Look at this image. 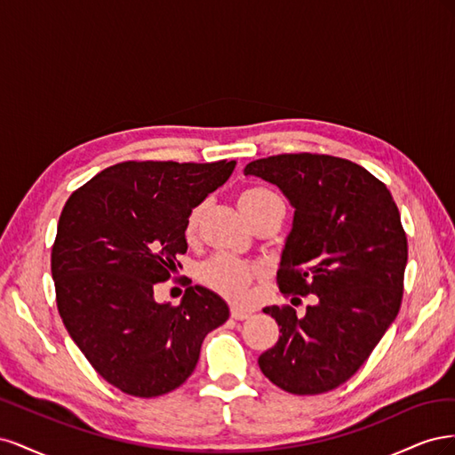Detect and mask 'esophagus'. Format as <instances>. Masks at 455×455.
Wrapping results in <instances>:
<instances>
[{
	"label": "esophagus",
	"instance_id": "obj_1",
	"mask_svg": "<svg viewBox=\"0 0 455 455\" xmlns=\"http://www.w3.org/2000/svg\"><path fill=\"white\" fill-rule=\"evenodd\" d=\"M249 316H251V311H246L243 307H231V319L244 321V319H249Z\"/></svg>",
	"mask_w": 455,
	"mask_h": 455
}]
</instances>
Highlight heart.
<instances>
[{
  "label": "heart",
  "mask_w": 455,
  "mask_h": 455,
  "mask_svg": "<svg viewBox=\"0 0 455 455\" xmlns=\"http://www.w3.org/2000/svg\"><path fill=\"white\" fill-rule=\"evenodd\" d=\"M279 199L273 194L271 189L266 188H251L241 194L239 197V209L244 212L246 218H251L254 212H258L261 206H266L267 203ZM203 206H196L191 211L188 222H186V235L194 237L199 220H201ZM261 271L256 266L246 264V261H241L233 256H214L211 259H206L204 264L199 269V281L209 286L211 291L218 292L220 296H224L233 301H241L249 294L251 284L259 277Z\"/></svg>",
  "instance_id": "obj_1"
}]
</instances>
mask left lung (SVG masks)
<instances>
[{"label":"left lung","mask_w":455,"mask_h":455,"mask_svg":"<svg viewBox=\"0 0 455 455\" xmlns=\"http://www.w3.org/2000/svg\"><path fill=\"white\" fill-rule=\"evenodd\" d=\"M244 174L277 186L294 209L281 292L316 296L304 316L264 307L281 336L259 355V370L292 395L336 389L401 309L408 243L391 191L361 164L332 156H273L249 163Z\"/></svg>","instance_id":"8db88e82"}]
</instances>
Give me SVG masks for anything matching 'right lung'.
I'll list each match as a JSON object with an SVG mask.
<instances>
[{
    "instance_id": "right-lung-1",
    "label": "right lung",
    "mask_w": 455,
    "mask_h": 455,
    "mask_svg": "<svg viewBox=\"0 0 455 455\" xmlns=\"http://www.w3.org/2000/svg\"><path fill=\"white\" fill-rule=\"evenodd\" d=\"M235 161H125L68 199L52 244L51 273L62 323L87 361L114 387L151 398L196 370L201 343L229 307L204 286L180 306L159 304L188 251L191 211L228 182Z\"/></svg>"
}]
</instances>
